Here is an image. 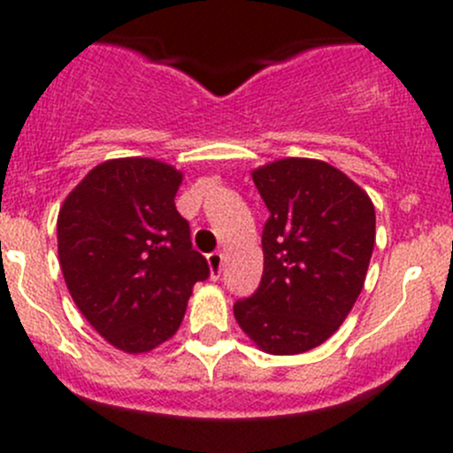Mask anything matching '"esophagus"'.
<instances>
[{
    "instance_id": "obj_1",
    "label": "esophagus",
    "mask_w": 453,
    "mask_h": 453,
    "mask_svg": "<svg viewBox=\"0 0 453 453\" xmlns=\"http://www.w3.org/2000/svg\"><path fill=\"white\" fill-rule=\"evenodd\" d=\"M208 267H210V276H212V280H219V276H221V267H223V254L221 252L208 254Z\"/></svg>"
}]
</instances>
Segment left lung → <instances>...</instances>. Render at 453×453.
Here are the masks:
<instances>
[{
    "instance_id": "1",
    "label": "left lung",
    "mask_w": 453,
    "mask_h": 453,
    "mask_svg": "<svg viewBox=\"0 0 453 453\" xmlns=\"http://www.w3.org/2000/svg\"><path fill=\"white\" fill-rule=\"evenodd\" d=\"M269 210L256 294L234 304L245 335L269 355H300L340 328L364 289L374 205L322 159L285 157L252 171Z\"/></svg>"
}]
</instances>
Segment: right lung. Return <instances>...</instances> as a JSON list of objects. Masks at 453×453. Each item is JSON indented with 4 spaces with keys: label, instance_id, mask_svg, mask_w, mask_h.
<instances>
[{
    "label": "right lung",
    "instance_id": "add662e5",
    "mask_svg": "<svg viewBox=\"0 0 453 453\" xmlns=\"http://www.w3.org/2000/svg\"><path fill=\"white\" fill-rule=\"evenodd\" d=\"M184 173L153 157L107 159L58 210V263L72 300L118 350L149 353L184 319L208 263L175 195Z\"/></svg>",
    "mask_w": 453,
    "mask_h": 453
}]
</instances>
